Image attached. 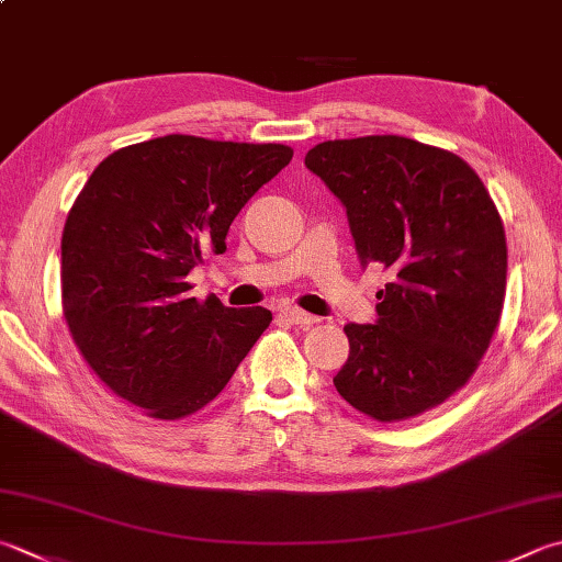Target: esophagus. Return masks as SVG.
<instances>
[{
    "label": "esophagus",
    "mask_w": 562,
    "mask_h": 562,
    "mask_svg": "<svg viewBox=\"0 0 562 562\" xmlns=\"http://www.w3.org/2000/svg\"><path fill=\"white\" fill-rule=\"evenodd\" d=\"M280 316L284 318V322L296 324V326H312V324L316 322L314 314H306V312H302V310H296V306H282Z\"/></svg>",
    "instance_id": "34e87169"
}]
</instances>
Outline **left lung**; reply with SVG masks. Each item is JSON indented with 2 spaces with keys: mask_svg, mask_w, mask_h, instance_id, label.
Here are the masks:
<instances>
[{
  "mask_svg": "<svg viewBox=\"0 0 562 562\" xmlns=\"http://www.w3.org/2000/svg\"><path fill=\"white\" fill-rule=\"evenodd\" d=\"M304 165L344 204L360 266L392 270L375 324H346L340 397L378 422L446 402L499 324L507 238L477 172L404 136L324 140Z\"/></svg>",
  "mask_w": 562,
  "mask_h": 562,
  "instance_id": "8db88e82",
  "label": "left lung"
}]
</instances>
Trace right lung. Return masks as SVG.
<instances>
[{
	"instance_id": "right-lung-1",
	"label": "right lung",
	"mask_w": 562,
	"mask_h": 562,
	"mask_svg": "<svg viewBox=\"0 0 562 562\" xmlns=\"http://www.w3.org/2000/svg\"><path fill=\"white\" fill-rule=\"evenodd\" d=\"M292 160L280 143L162 136L114 150L77 194L60 240L63 314L82 358L153 419L212 402L272 322L262 306L196 302L204 252Z\"/></svg>"
}]
</instances>
